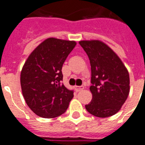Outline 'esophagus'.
I'll use <instances>...</instances> for the list:
<instances>
[{"instance_id":"34e87169","label":"esophagus","mask_w":145,"mask_h":145,"mask_svg":"<svg viewBox=\"0 0 145 145\" xmlns=\"http://www.w3.org/2000/svg\"><path fill=\"white\" fill-rule=\"evenodd\" d=\"M84 89V86H75V89H76V92H79V91H81L82 89Z\"/></svg>"}]
</instances>
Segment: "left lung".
<instances>
[{
	"mask_svg": "<svg viewBox=\"0 0 145 145\" xmlns=\"http://www.w3.org/2000/svg\"><path fill=\"white\" fill-rule=\"evenodd\" d=\"M91 65V102L86 105L90 114L106 118L118 112L129 94L130 79L125 66L111 48L101 40L79 42Z\"/></svg>",
	"mask_w": 145,
	"mask_h": 145,
	"instance_id": "left-lung-1",
	"label": "left lung"
}]
</instances>
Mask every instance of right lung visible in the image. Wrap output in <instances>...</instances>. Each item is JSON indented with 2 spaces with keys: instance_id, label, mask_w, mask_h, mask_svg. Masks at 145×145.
Listing matches in <instances>:
<instances>
[{
  "instance_id": "1",
  "label": "right lung",
  "mask_w": 145,
  "mask_h": 145,
  "mask_svg": "<svg viewBox=\"0 0 145 145\" xmlns=\"http://www.w3.org/2000/svg\"><path fill=\"white\" fill-rule=\"evenodd\" d=\"M76 45L73 40L47 38L25 62L20 73L22 93L27 105L38 116L56 118L68 108L73 92L61 84L62 67Z\"/></svg>"
}]
</instances>
